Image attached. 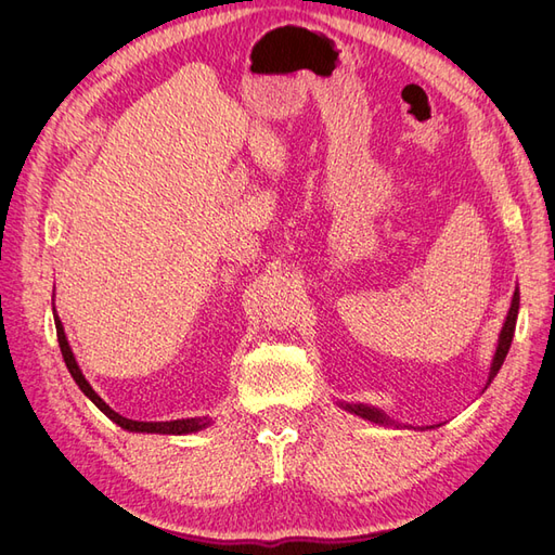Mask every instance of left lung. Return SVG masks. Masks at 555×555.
Masks as SVG:
<instances>
[{
	"instance_id": "1",
	"label": "left lung",
	"mask_w": 555,
	"mask_h": 555,
	"mask_svg": "<svg viewBox=\"0 0 555 555\" xmlns=\"http://www.w3.org/2000/svg\"><path fill=\"white\" fill-rule=\"evenodd\" d=\"M516 317H518V292H514L512 308H509V314H507V322H505V326H502V331H500V340H498V349H495V357H493V365H491L489 384H491V379L498 375V371L502 367V363H505V357H507L509 345H512V338H514ZM343 408H345V410H349V412L359 414V416H363V418H367V422H375V424H389V418H386V416H384L379 410H375V408L349 405V402H345Z\"/></svg>"
}]
</instances>
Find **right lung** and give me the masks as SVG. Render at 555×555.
<instances>
[{"instance_id":"add662e5","label":"right lung","mask_w":555,"mask_h":555,"mask_svg":"<svg viewBox=\"0 0 555 555\" xmlns=\"http://www.w3.org/2000/svg\"><path fill=\"white\" fill-rule=\"evenodd\" d=\"M55 328H57V343H60V349H62V357H64V363H66V367H69V373H72V377L76 379V384L80 386V391L86 393L94 405L102 410L108 418H113V422L117 424V426H122L125 430H137V433H162V435H184V433H194V430H201V428H206L208 424H210V418L208 416H198V418H178V422H133V418H125L122 414H117L115 410H111L106 402L99 398L96 393H94V389L92 386L88 384V379L82 377V373H80V367H78V363H76V359H74V351H72V347H69V343H66V335H64V328H62V322H60V317H57V312H55Z\"/></svg>"}]
</instances>
